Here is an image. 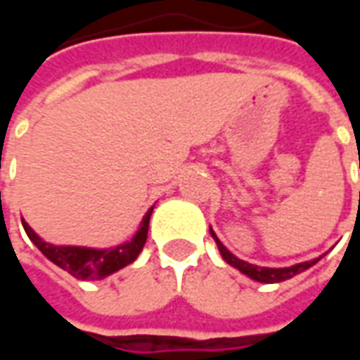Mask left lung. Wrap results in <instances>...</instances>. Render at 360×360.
Returning <instances> with one entry per match:
<instances>
[{
	"label": "left lung",
	"mask_w": 360,
	"mask_h": 360,
	"mask_svg": "<svg viewBox=\"0 0 360 360\" xmlns=\"http://www.w3.org/2000/svg\"><path fill=\"white\" fill-rule=\"evenodd\" d=\"M210 235L212 239L216 241L218 245V250L221 258L226 260L227 264L233 266L237 270L245 274L247 278L255 279V281H260V283H279V281H285V279H291L297 274H301V271L309 270L310 266H314L318 260H322L324 255L318 258H312V260H307V262H299V264L293 266H285V268H266V266H257V264H250V262H245L241 258H237L231 252V250H227V247H224V243L219 241L218 235L214 233V229L210 227Z\"/></svg>",
	"instance_id": "left-lung-1"
}]
</instances>
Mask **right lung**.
<instances>
[{"mask_svg":"<svg viewBox=\"0 0 360 360\" xmlns=\"http://www.w3.org/2000/svg\"><path fill=\"white\" fill-rule=\"evenodd\" d=\"M154 206L150 208L141 221V227L136 229L133 239L127 243H121L117 247H110V249H92V247H75V245H51L46 243L36 233L32 227L28 226L22 219V227L27 231L28 239L34 243L40 249L44 257L50 262L59 266L61 270L69 271L73 278L77 279H103L115 274L121 268H125L131 262L136 260L144 249V243L148 237V224L150 216H152Z\"/></svg>","mask_w":360,"mask_h":360,"instance_id":"right-lung-1","label":"right lung"}]
</instances>
